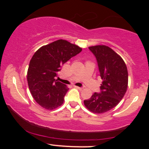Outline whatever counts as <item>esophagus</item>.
<instances>
[{"label": "esophagus", "mask_w": 149, "mask_h": 149, "mask_svg": "<svg viewBox=\"0 0 149 149\" xmlns=\"http://www.w3.org/2000/svg\"><path fill=\"white\" fill-rule=\"evenodd\" d=\"M75 88H77V89H78V90H82L83 89V88H81V87H78V86H74Z\"/></svg>", "instance_id": "34e87169"}]
</instances>
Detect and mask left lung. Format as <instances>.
<instances>
[{
    "label": "left lung",
    "mask_w": 149,
    "mask_h": 149,
    "mask_svg": "<svg viewBox=\"0 0 149 149\" xmlns=\"http://www.w3.org/2000/svg\"><path fill=\"white\" fill-rule=\"evenodd\" d=\"M95 55L103 80L100 92H95L84 104L90 111L102 113L118 105L127 91L128 73L123 59L110 47L96 45L89 47Z\"/></svg>",
    "instance_id": "8db88e82"
}]
</instances>
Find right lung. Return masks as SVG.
<instances>
[{
	"label": "right lung",
	"instance_id": "1",
	"mask_svg": "<svg viewBox=\"0 0 149 149\" xmlns=\"http://www.w3.org/2000/svg\"><path fill=\"white\" fill-rule=\"evenodd\" d=\"M82 51V48L64 40L42 46L31 59L27 81L32 96L42 108L56 109L64 103L69 88L55 77L61 67Z\"/></svg>",
	"mask_w": 149,
	"mask_h": 149
}]
</instances>
